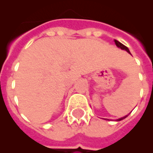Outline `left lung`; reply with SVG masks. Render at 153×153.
I'll return each mask as SVG.
<instances>
[{"label": "left lung", "instance_id": "1", "mask_svg": "<svg viewBox=\"0 0 153 153\" xmlns=\"http://www.w3.org/2000/svg\"><path fill=\"white\" fill-rule=\"evenodd\" d=\"M114 42H115V44H116V46L117 47V48H119L122 49V50H125V51H126L128 53H129V54H131L130 51H129V50H128V48H127V47H126L124 44H122L121 43H120L119 41H117V40H116V39H114ZM126 117H128V115H126V116L123 117H121V118H119V119H117V121H121V120H123V119H125Z\"/></svg>", "mask_w": 153, "mask_h": 153}]
</instances>
